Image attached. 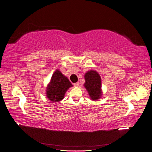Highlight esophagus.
Wrapping results in <instances>:
<instances>
[{"mask_svg": "<svg viewBox=\"0 0 152 152\" xmlns=\"http://www.w3.org/2000/svg\"><path fill=\"white\" fill-rule=\"evenodd\" d=\"M79 82H76V83L74 84V86L75 87H78V86H79Z\"/></svg>", "mask_w": 152, "mask_h": 152, "instance_id": "obj_1", "label": "esophagus"}]
</instances>
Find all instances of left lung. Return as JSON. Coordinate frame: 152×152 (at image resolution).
<instances>
[{
  "instance_id": "obj_1",
  "label": "left lung",
  "mask_w": 152,
  "mask_h": 152,
  "mask_svg": "<svg viewBox=\"0 0 152 152\" xmlns=\"http://www.w3.org/2000/svg\"><path fill=\"white\" fill-rule=\"evenodd\" d=\"M84 77L86 80L84 86L88 91L91 99L93 100L98 99L102 96V82L100 76L96 71L91 70L86 73Z\"/></svg>"
}]
</instances>
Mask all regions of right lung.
Instances as JSON below:
<instances>
[{
	"label": "right lung",
	"mask_w": 152,
	"mask_h": 152,
	"mask_svg": "<svg viewBox=\"0 0 152 152\" xmlns=\"http://www.w3.org/2000/svg\"><path fill=\"white\" fill-rule=\"evenodd\" d=\"M71 82L58 70L55 72L46 90V96L53 102H58L63 99L66 91L72 87Z\"/></svg>",
	"instance_id": "1"
}]
</instances>
